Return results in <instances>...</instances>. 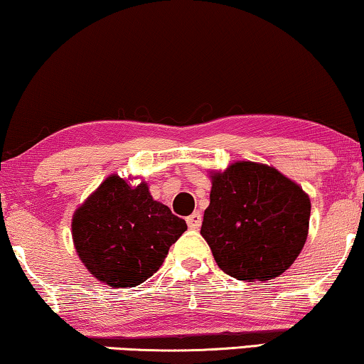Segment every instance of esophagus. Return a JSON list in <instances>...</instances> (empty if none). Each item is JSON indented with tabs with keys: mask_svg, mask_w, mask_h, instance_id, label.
I'll list each match as a JSON object with an SVG mask.
<instances>
[{
	"mask_svg": "<svg viewBox=\"0 0 364 364\" xmlns=\"http://www.w3.org/2000/svg\"><path fill=\"white\" fill-rule=\"evenodd\" d=\"M200 222H203V217H200L199 213H193L191 215L186 217V224H188L189 229H194V230L199 229Z\"/></svg>",
	"mask_w": 364,
	"mask_h": 364,
	"instance_id": "34e87169",
	"label": "esophagus"
}]
</instances>
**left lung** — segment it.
<instances>
[{
	"mask_svg": "<svg viewBox=\"0 0 364 364\" xmlns=\"http://www.w3.org/2000/svg\"><path fill=\"white\" fill-rule=\"evenodd\" d=\"M200 235L232 278L267 281L294 263L307 240L311 199L276 168L235 161L210 175Z\"/></svg>",
	"mask_w": 364,
	"mask_h": 364,
	"instance_id": "obj_1",
	"label": "left lung"
}]
</instances>
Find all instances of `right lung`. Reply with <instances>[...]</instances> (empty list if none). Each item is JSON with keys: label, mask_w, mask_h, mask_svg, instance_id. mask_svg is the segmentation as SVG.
<instances>
[{"label": "right lung", "mask_w": 364, "mask_h": 364, "mask_svg": "<svg viewBox=\"0 0 364 364\" xmlns=\"http://www.w3.org/2000/svg\"><path fill=\"white\" fill-rule=\"evenodd\" d=\"M186 229V222L154 200L147 183L130 186L117 175L107 176L72 220L80 259L111 287H135L149 279Z\"/></svg>", "instance_id": "add662e5"}]
</instances>
